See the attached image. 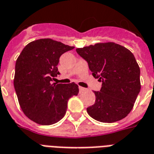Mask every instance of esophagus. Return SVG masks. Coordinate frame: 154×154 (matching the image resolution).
<instances>
[{
    "label": "esophagus",
    "instance_id": "1",
    "mask_svg": "<svg viewBox=\"0 0 154 154\" xmlns=\"http://www.w3.org/2000/svg\"><path fill=\"white\" fill-rule=\"evenodd\" d=\"M79 90H80V92H84V91H86V89L85 88H83L82 87V86H79Z\"/></svg>",
    "mask_w": 154,
    "mask_h": 154
}]
</instances>
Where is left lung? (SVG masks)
Returning a JSON list of instances; mask_svg holds the SVG:
<instances>
[{
	"label": "left lung",
	"instance_id": "obj_1",
	"mask_svg": "<svg viewBox=\"0 0 154 154\" xmlns=\"http://www.w3.org/2000/svg\"><path fill=\"white\" fill-rule=\"evenodd\" d=\"M76 51L87 61L93 76L103 83L100 91H94L95 103L87 107L88 114L103 123H114L125 118L140 90V71L133 54L111 42L96 43Z\"/></svg>",
	"mask_w": 154,
	"mask_h": 154
}]
</instances>
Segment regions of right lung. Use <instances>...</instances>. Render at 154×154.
Wrapping results in <instances>:
<instances>
[{"mask_svg": "<svg viewBox=\"0 0 154 154\" xmlns=\"http://www.w3.org/2000/svg\"><path fill=\"white\" fill-rule=\"evenodd\" d=\"M74 47L51 38L28 43L17 57L14 80L20 106L28 118L42 125L56 124L66 113L68 101L77 95L78 85L52 83L62 54Z\"/></svg>", "mask_w": 154, "mask_h": 154, "instance_id": "obj_1", "label": "right lung"}]
</instances>
